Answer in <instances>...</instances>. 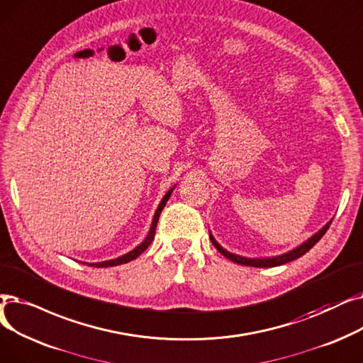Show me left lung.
<instances>
[{"label": "left lung", "mask_w": 363, "mask_h": 363, "mask_svg": "<svg viewBox=\"0 0 363 363\" xmlns=\"http://www.w3.org/2000/svg\"><path fill=\"white\" fill-rule=\"evenodd\" d=\"M333 223L328 221L325 226L318 232L315 233L313 236H310L306 242H303L301 245H298L297 248L291 250L285 254H281V255H276V257H264V258H248V257H240V255H236V254H232L229 251L224 250L217 240L214 239V236L210 233V239L213 245L217 248L218 252H221L224 257H228L229 260H232L233 263H238V264H242V266H252V267H274V266H281V264H285V263H289L292 260H297L298 257L304 255L310 248L315 247L316 242H319V239L326 233V230L330 229V224Z\"/></svg>", "instance_id": "1"}]
</instances>
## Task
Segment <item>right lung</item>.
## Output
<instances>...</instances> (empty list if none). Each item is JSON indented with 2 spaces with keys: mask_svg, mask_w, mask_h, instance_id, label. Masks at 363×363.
Returning <instances> with one entry per match:
<instances>
[{
  "mask_svg": "<svg viewBox=\"0 0 363 363\" xmlns=\"http://www.w3.org/2000/svg\"><path fill=\"white\" fill-rule=\"evenodd\" d=\"M174 187H176V186H172V187L169 189V191L165 194V196L162 198L161 203L158 205V208H157V211H155V216H153V220H152L150 230H149V233H147L146 239L143 240V242H142L139 247H135L133 251H130V252H127V254H124V255H121V257H118V258H113V260L101 262V263H87V264H89V266H91V267H111V266H118V264L128 263V262L134 260V258L139 257V255H140V254H142V252H143V251L150 245V242L153 240L155 229H157V224H158L160 216H161V213H162V210H164V206H165L167 201H168V199H169V196H171V192L174 191Z\"/></svg>",
  "mask_w": 363,
  "mask_h": 363,
  "instance_id": "right-lung-1",
  "label": "right lung"
}]
</instances>
